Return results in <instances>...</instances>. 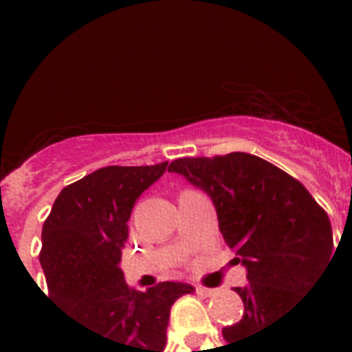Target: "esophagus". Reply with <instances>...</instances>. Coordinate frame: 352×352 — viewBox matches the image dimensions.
<instances>
[{
  "instance_id": "obj_1",
  "label": "esophagus",
  "mask_w": 352,
  "mask_h": 352,
  "mask_svg": "<svg viewBox=\"0 0 352 352\" xmlns=\"http://www.w3.org/2000/svg\"><path fill=\"white\" fill-rule=\"evenodd\" d=\"M195 290H197V294L206 296V298H210V296L215 294V289H206V287H201V285H197V287H195Z\"/></svg>"
}]
</instances>
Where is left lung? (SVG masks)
Returning <instances> with one entry per match:
<instances>
[{
  "label": "left lung",
  "mask_w": 352,
  "mask_h": 352,
  "mask_svg": "<svg viewBox=\"0 0 352 352\" xmlns=\"http://www.w3.org/2000/svg\"><path fill=\"white\" fill-rule=\"evenodd\" d=\"M168 171L212 199L221 234L246 268L248 283L234 289L245 303L243 318L223 329L228 344L289 312L336 254L322 206L294 177L256 155L177 159Z\"/></svg>",
  "instance_id": "8db88e82"
}]
</instances>
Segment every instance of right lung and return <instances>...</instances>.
<instances>
[{"label": "right lung", "instance_id": "right-lung-1", "mask_svg": "<svg viewBox=\"0 0 352 352\" xmlns=\"http://www.w3.org/2000/svg\"><path fill=\"white\" fill-rule=\"evenodd\" d=\"M166 168L168 162L93 171L63 188L41 230L49 300L124 352L164 351L171 305L195 290L181 281L133 290L120 268L133 204Z\"/></svg>", "mask_w": 352, "mask_h": 352}]
</instances>
